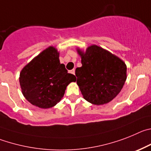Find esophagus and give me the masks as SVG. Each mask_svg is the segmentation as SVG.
Listing matches in <instances>:
<instances>
[{"label": "esophagus", "instance_id": "obj_1", "mask_svg": "<svg viewBox=\"0 0 151 151\" xmlns=\"http://www.w3.org/2000/svg\"><path fill=\"white\" fill-rule=\"evenodd\" d=\"M70 74H75V70H74V69H73V70H70Z\"/></svg>", "mask_w": 151, "mask_h": 151}]
</instances>
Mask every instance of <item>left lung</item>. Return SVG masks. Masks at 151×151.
<instances>
[{
	"mask_svg": "<svg viewBox=\"0 0 151 151\" xmlns=\"http://www.w3.org/2000/svg\"><path fill=\"white\" fill-rule=\"evenodd\" d=\"M82 66L77 68V83L85 100L96 105L109 103L123 89L126 65L105 49L97 45L83 50L77 48Z\"/></svg>",
	"mask_w": 151,
	"mask_h": 151,
	"instance_id": "8db88e82",
	"label": "left lung"
}]
</instances>
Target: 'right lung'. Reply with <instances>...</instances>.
<instances>
[{"label": "right lung", "instance_id": "add662e5", "mask_svg": "<svg viewBox=\"0 0 151 151\" xmlns=\"http://www.w3.org/2000/svg\"><path fill=\"white\" fill-rule=\"evenodd\" d=\"M76 77L68 73L59 61L55 47H47L35 56L19 74L24 97L33 105L43 109L52 108L63 98L66 87L75 82Z\"/></svg>", "mask_w": 151, "mask_h": 151}]
</instances>
